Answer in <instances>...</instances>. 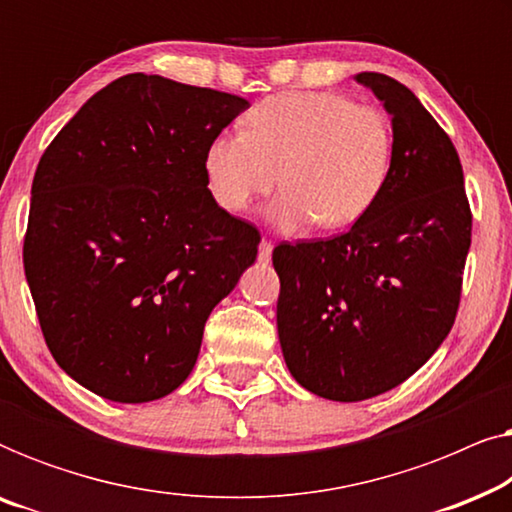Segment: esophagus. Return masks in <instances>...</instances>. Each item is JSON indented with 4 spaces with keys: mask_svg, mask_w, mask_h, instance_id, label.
<instances>
[{
    "mask_svg": "<svg viewBox=\"0 0 512 512\" xmlns=\"http://www.w3.org/2000/svg\"><path fill=\"white\" fill-rule=\"evenodd\" d=\"M272 249H275V244H272L270 240H263L261 247H258V261L268 263L270 256H272Z\"/></svg>",
    "mask_w": 512,
    "mask_h": 512,
    "instance_id": "esophagus-1",
    "label": "esophagus"
}]
</instances>
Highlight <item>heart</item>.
<instances>
[{"mask_svg": "<svg viewBox=\"0 0 512 512\" xmlns=\"http://www.w3.org/2000/svg\"><path fill=\"white\" fill-rule=\"evenodd\" d=\"M394 128L370 104L335 93H284L256 104L240 135L216 137L205 153L214 200L242 212L277 184L270 207L279 228L310 221L342 228L361 219L380 195L391 167Z\"/></svg>", "mask_w": 512, "mask_h": 512, "instance_id": "b5f03b06", "label": "heart"}]
</instances>
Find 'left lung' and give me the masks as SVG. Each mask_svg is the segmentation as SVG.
<instances>
[{"instance_id": "left-lung-1", "label": "left lung", "mask_w": 512, "mask_h": 512, "mask_svg": "<svg viewBox=\"0 0 512 512\" xmlns=\"http://www.w3.org/2000/svg\"><path fill=\"white\" fill-rule=\"evenodd\" d=\"M356 81L391 114L387 181L347 233L272 251L286 366L307 391L340 403L398 387L443 345L457 319L473 230L447 132L391 76L361 72Z\"/></svg>"}]
</instances>
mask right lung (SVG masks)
<instances>
[{
	"label": "right lung",
	"instance_id": "1",
	"mask_svg": "<svg viewBox=\"0 0 512 512\" xmlns=\"http://www.w3.org/2000/svg\"><path fill=\"white\" fill-rule=\"evenodd\" d=\"M244 97L125 74L41 156L23 242L41 333L93 394L146 403L198 361L207 317L261 233L216 205L205 153Z\"/></svg>",
	"mask_w": 512,
	"mask_h": 512
}]
</instances>
